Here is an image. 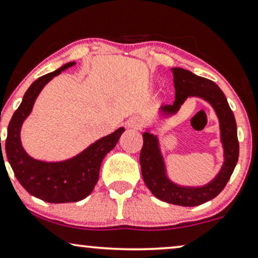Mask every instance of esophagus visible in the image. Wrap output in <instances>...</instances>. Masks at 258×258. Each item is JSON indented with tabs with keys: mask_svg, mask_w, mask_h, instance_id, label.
<instances>
[{
	"mask_svg": "<svg viewBox=\"0 0 258 258\" xmlns=\"http://www.w3.org/2000/svg\"><path fill=\"white\" fill-rule=\"evenodd\" d=\"M125 126L127 128H135V130H138L140 126H142V122H140L139 118H137V116H132V118H130L127 121L125 122Z\"/></svg>",
	"mask_w": 258,
	"mask_h": 258,
	"instance_id": "34e87169",
	"label": "esophagus"
}]
</instances>
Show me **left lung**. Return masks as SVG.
<instances>
[{
    "mask_svg": "<svg viewBox=\"0 0 258 258\" xmlns=\"http://www.w3.org/2000/svg\"><path fill=\"white\" fill-rule=\"evenodd\" d=\"M171 71L174 74L175 101L172 105L161 107L159 115L164 119L175 115L188 97H199L210 103L219 120L224 163L219 172L206 184L194 187L175 183L168 176L158 137L146 128L143 133L144 143L139 157L140 168L146 187L156 198L168 204L193 207L216 198L229 182L239 156L237 123L226 97L213 81L182 68H172Z\"/></svg>",
    "mask_w": 258,
    "mask_h": 258,
    "instance_id": "obj_1",
    "label": "left lung"
}]
</instances>
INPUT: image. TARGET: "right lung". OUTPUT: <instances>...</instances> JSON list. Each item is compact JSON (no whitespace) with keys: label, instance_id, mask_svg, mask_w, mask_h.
Instances as JSON below:
<instances>
[{"label":"right lung","instance_id":"right-lung-1","mask_svg":"<svg viewBox=\"0 0 258 258\" xmlns=\"http://www.w3.org/2000/svg\"><path fill=\"white\" fill-rule=\"evenodd\" d=\"M75 64V61H70L53 73L44 75L34 81L25 93L21 105L13 114L8 125L6 153L16 178L29 194L50 204L76 202L87 198L99 180L103 158L114 149L120 136L125 131L123 127H120L65 161H40L31 157L25 151L20 138L21 127L33 109L38 95L52 78Z\"/></svg>","mask_w":258,"mask_h":258}]
</instances>
